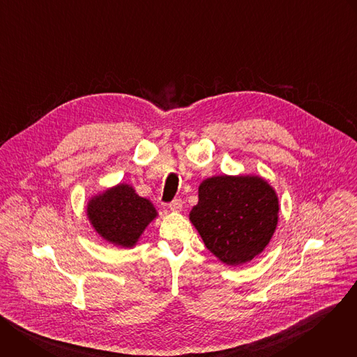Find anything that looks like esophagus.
Segmentation results:
<instances>
[{
	"instance_id": "34e87169",
	"label": "esophagus",
	"mask_w": 357,
	"mask_h": 357,
	"mask_svg": "<svg viewBox=\"0 0 357 357\" xmlns=\"http://www.w3.org/2000/svg\"><path fill=\"white\" fill-rule=\"evenodd\" d=\"M183 206V202L182 199H174L171 203H169V209L174 211V212H179Z\"/></svg>"
}]
</instances>
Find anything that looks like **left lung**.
<instances>
[{"label":"left lung","instance_id":"left-lung-1","mask_svg":"<svg viewBox=\"0 0 357 357\" xmlns=\"http://www.w3.org/2000/svg\"><path fill=\"white\" fill-rule=\"evenodd\" d=\"M278 197L260 176H212L199 186L189 219L203 243L227 266L251 261L267 247L278 223Z\"/></svg>","mask_w":357,"mask_h":357}]
</instances>
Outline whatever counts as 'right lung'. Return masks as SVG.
Segmentation results:
<instances>
[{"label":"right lung","mask_w":357,"mask_h":357,"mask_svg":"<svg viewBox=\"0 0 357 357\" xmlns=\"http://www.w3.org/2000/svg\"><path fill=\"white\" fill-rule=\"evenodd\" d=\"M87 218L100 237L114 245L131 248L157 218V211L132 186L120 183L89 200Z\"/></svg>","instance_id":"add662e5"}]
</instances>
